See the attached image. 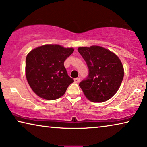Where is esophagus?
Wrapping results in <instances>:
<instances>
[{
    "instance_id": "esophagus-1",
    "label": "esophagus",
    "mask_w": 147,
    "mask_h": 147,
    "mask_svg": "<svg viewBox=\"0 0 147 147\" xmlns=\"http://www.w3.org/2000/svg\"><path fill=\"white\" fill-rule=\"evenodd\" d=\"M80 78H76L74 79V81H75L76 83H79V82H80Z\"/></svg>"
}]
</instances>
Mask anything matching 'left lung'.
Listing matches in <instances>:
<instances>
[{
	"label": "left lung",
	"instance_id": "left-lung-1",
	"mask_svg": "<svg viewBox=\"0 0 147 147\" xmlns=\"http://www.w3.org/2000/svg\"><path fill=\"white\" fill-rule=\"evenodd\" d=\"M78 52L89 67V76L80 83L86 98L93 102H105L116 93L122 82L124 69L120 59L102 47H80Z\"/></svg>",
	"mask_w": 147,
	"mask_h": 147
}]
</instances>
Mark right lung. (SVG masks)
Listing matches in <instances>:
<instances>
[{
	"instance_id": "add662e5",
	"label": "right lung",
	"mask_w": 147,
	"mask_h": 147,
	"mask_svg": "<svg viewBox=\"0 0 147 147\" xmlns=\"http://www.w3.org/2000/svg\"><path fill=\"white\" fill-rule=\"evenodd\" d=\"M74 51L60 45H44L31 50L26 61V76L33 91L40 98L55 100L64 95L74 80L64 63Z\"/></svg>"
}]
</instances>
